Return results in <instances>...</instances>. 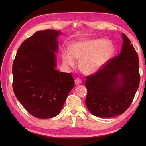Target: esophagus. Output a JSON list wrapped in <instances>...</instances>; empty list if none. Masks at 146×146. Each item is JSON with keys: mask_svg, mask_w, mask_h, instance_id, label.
I'll use <instances>...</instances> for the list:
<instances>
[{"mask_svg": "<svg viewBox=\"0 0 146 146\" xmlns=\"http://www.w3.org/2000/svg\"><path fill=\"white\" fill-rule=\"evenodd\" d=\"M75 83H76L77 85H80V84H81V83H82V80H80V78H77L76 79V80H75Z\"/></svg>", "mask_w": 146, "mask_h": 146, "instance_id": "esophagus-1", "label": "esophagus"}]
</instances>
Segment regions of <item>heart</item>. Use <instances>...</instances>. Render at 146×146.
Instances as JSON below:
<instances>
[{"mask_svg": "<svg viewBox=\"0 0 146 146\" xmlns=\"http://www.w3.org/2000/svg\"><path fill=\"white\" fill-rule=\"evenodd\" d=\"M114 52L113 45L107 39H93L74 43L70 50L63 53L62 60L66 66L73 67L76 64L75 59L82 60V71L92 74L99 71L111 58Z\"/></svg>", "mask_w": 146, "mask_h": 146, "instance_id": "b5f03b06", "label": "heart"}]
</instances>
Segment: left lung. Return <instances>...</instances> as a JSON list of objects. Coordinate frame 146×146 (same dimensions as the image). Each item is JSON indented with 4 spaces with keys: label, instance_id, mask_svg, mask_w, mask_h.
Listing matches in <instances>:
<instances>
[{
    "label": "left lung",
    "instance_id": "8db88e82",
    "mask_svg": "<svg viewBox=\"0 0 146 146\" xmlns=\"http://www.w3.org/2000/svg\"><path fill=\"white\" fill-rule=\"evenodd\" d=\"M122 36L121 54L86 77L85 104L90 112L99 117H112L124 113L139 85L138 54L126 35L122 33Z\"/></svg>",
    "mask_w": 146,
    "mask_h": 146
}]
</instances>
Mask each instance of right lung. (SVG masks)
<instances>
[{
    "label": "right lung",
    "instance_id": "1",
    "mask_svg": "<svg viewBox=\"0 0 146 146\" xmlns=\"http://www.w3.org/2000/svg\"><path fill=\"white\" fill-rule=\"evenodd\" d=\"M60 31H38L17 50L13 64V89L17 100L35 117L58 115L74 86L69 73L56 69Z\"/></svg>",
    "mask_w": 146,
    "mask_h": 146
}]
</instances>
